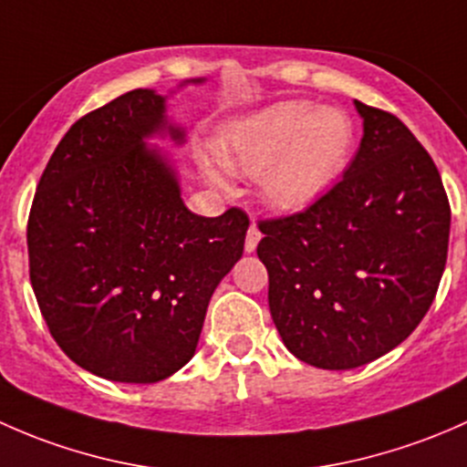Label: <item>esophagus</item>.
Instances as JSON below:
<instances>
[{"mask_svg":"<svg viewBox=\"0 0 467 467\" xmlns=\"http://www.w3.org/2000/svg\"><path fill=\"white\" fill-rule=\"evenodd\" d=\"M258 240H261V232H258L256 224H252V227H249V232H247V238H244V252L252 254L254 249H256Z\"/></svg>","mask_w":467,"mask_h":467,"instance_id":"34e87169","label":"esophagus"}]
</instances>
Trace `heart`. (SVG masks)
Returning a JSON list of instances; mask_svg holds the SVG:
<instances>
[{
    "mask_svg": "<svg viewBox=\"0 0 467 467\" xmlns=\"http://www.w3.org/2000/svg\"><path fill=\"white\" fill-rule=\"evenodd\" d=\"M355 146V126L339 108L276 103L234 126L220 146L229 171L261 175L276 209L299 211L333 186Z\"/></svg>",
    "mask_w": 467,
    "mask_h": 467,
    "instance_id": "obj_1",
    "label": "heart"
}]
</instances>
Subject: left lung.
Listing matches in <instances>:
<instances>
[{
	"label": "left lung",
	"mask_w": 467,
	"mask_h": 467,
	"mask_svg": "<svg viewBox=\"0 0 467 467\" xmlns=\"http://www.w3.org/2000/svg\"><path fill=\"white\" fill-rule=\"evenodd\" d=\"M359 150L310 206L258 220L269 312L295 358L346 371L405 341L448 261L450 202L430 152L391 112L355 100Z\"/></svg>",
	"instance_id": "left-lung-1"
}]
</instances>
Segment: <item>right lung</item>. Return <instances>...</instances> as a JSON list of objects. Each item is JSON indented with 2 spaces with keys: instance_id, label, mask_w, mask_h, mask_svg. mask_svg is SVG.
<instances>
[{
  "instance_id": "right-lung-1",
  "label": "right lung",
  "mask_w": 467,
  "mask_h": 467,
  "mask_svg": "<svg viewBox=\"0 0 467 467\" xmlns=\"http://www.w3.org/2000/svg\"><path fill=\"white\" fill-rule=\"evenodd\" d=\"M163 128L184 139L152 89L85 114L57 143L28 213V276L51 337L112 382H160L193 358L249 227L238 206L218 218L186 209L175 171L143 146Z\"/></svg>"
}]
</instances>
